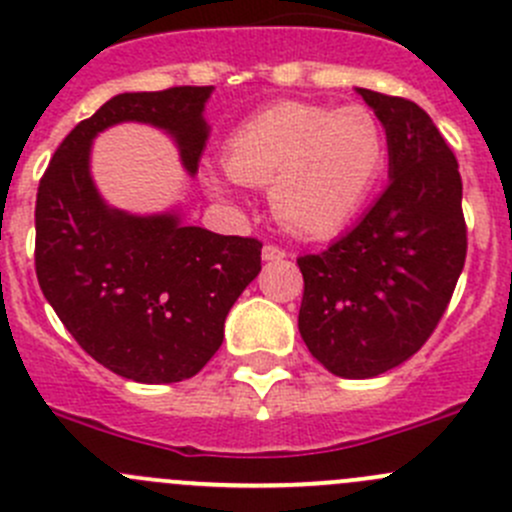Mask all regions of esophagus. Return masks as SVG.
I'll list each match as a JSON object with an SVG mask.
<instances>
[{
  "instance_id": "obj_1",
  "label": "esophagus",
  "mask_w": 512,
  "mask_h": 512,
  "mask_svg": "<svg viewBox=\"0 0 512 512\" xmlns=\"http://www.w3.org/2000/svg\"><path fill=\"white\" fill-rule=\"evenodd\" d=\"M285 257H287V252L282 250V247H277V245L262 247V260L265 262H280V260H285Z\"/></svg>"
}]
</instances>
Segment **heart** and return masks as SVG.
<instances>
[{
    "mask_svg": "<svg viewBox=\"0 0 512 512\" xmlns=\"http://www.w3.org/2000/svg\"><path fill=\"white\" fill-rule=\"evenodd\" d=\"M386 163V133L364 106L280 103L242 123L225 143L227 173L267 188L275 218L302 237H327L359 213ZM210 193L230 178L203 170Z\"/></svg>",
    "mask_w": 512,
    "mask_h": 512,
    "instance_id": "obj_1",
    "label": "heart"
}]
</instances>
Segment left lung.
<instances>
[{
	"mask_svg": "<svg viewBox=\"0 0 512 512\" xmlns=\"http://www.w3.org/2000/svg\"><path fill=\"white\" fill-rule=\"evenodd\" d=\"M389 146V185L347 235L299 257V334L342 379H374L423 347L466 262L463 183L431 116L399 96L356 89Z\"/></svg>",
	"mask_w": 512,
	"mask_h": 512,
	"instance_id": "obj_1",
	"label": "left lung"
}]
</instances>
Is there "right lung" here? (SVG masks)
Instances as JSON below:
<instances>
[{"label": "right lung", "instance_id": "add662e5", "mask_svg": "<svg viewBox=\"0 0 512 512\" xmlns=\"http://www.w3.org/2000/svg\"><path fill=\"white\" fill-rule=\"evenodd\" d=\"M213 86L118 94L64 138L36 193V280L71 337L98 364L141 384L198 374L225 319L260 275L262 242L183 223L178 208H111L91 175V146L118 123L168 133L193 178L208 143Z\"/></svg>", "mask_w": 512, "mask_h": 512}]
</instances>
